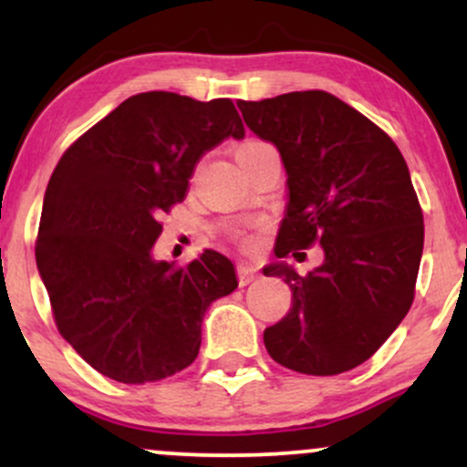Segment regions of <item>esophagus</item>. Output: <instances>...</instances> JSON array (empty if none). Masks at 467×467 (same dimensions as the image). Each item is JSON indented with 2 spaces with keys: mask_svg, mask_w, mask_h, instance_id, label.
Segmentation results:
<instances>
[{
  "mask_svg": "<svg viewBox=\"0 0 467 467\" xmlns=\"http://www.w3.org/2000/svg\"><path fill=\"white\" fill-rule=\"evenodd\" d=\"M237 276H239V285H248V283H252L256 276H259V267L250 264H241L237 267Z\"/></svg>",
  "mask_w": 467,
  "mask_h": 467,
  "instance_id": "esophagus-1",
  "label": "esophagus"
}]
</instances>
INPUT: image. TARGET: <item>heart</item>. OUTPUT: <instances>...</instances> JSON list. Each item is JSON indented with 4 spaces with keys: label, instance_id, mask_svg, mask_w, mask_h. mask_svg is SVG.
<instances>
[{
    "label": "heart",
    "instance_id": "1",
    "mask_svg": "<svg viewBox=\"0 0 467 467\" xmlns=\"http://www.w3.org/2000/svg\"><path fill=\"white\" fill-rule=\"evenodd\" d=\"M267 144H264V142H259V140H250V142H244L239 147V151H237V158H241V155H248V153H254V151H259V149H265Z\"/></svg>",
    "mask_w": 467,
    "mask_h": 467
}]
</instances>
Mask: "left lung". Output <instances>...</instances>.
Returning a JSON list of instances; mask_svg holds the SVG:
<instances>
[{
  "instance_id": "left-lung-1",
  "label": "left lung",
  "mask_w": 467,
  "mask_h": 467,
  "mask_svg": "<svg viewBox=\"0 0 467 467\" xmlns=\"http://www.w3.org/2000/svg\"><path fill=\"white\" fill-rule=\"evenodd\" d=\"M237 105L287 175L278 261L264 275L287 283L292 307L264 331L265 349L298 373L351 371L398 329L415 296L423 217L404 155L367 116L318 89ZM312 243L326 259L301 277L282 259Z\"/></svg>"
}]
</instances>
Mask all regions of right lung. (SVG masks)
I'll list each match as a JSON object with an SVG mask.
<instances>
[{
  "mask_svg": "<svg viewBox=\"0 0 467 467\" xmlns=\"http://www.w3.org/2000/svg\"><path fill=\"white\" fill-rule=\"evenodd\" d=\"M244 136L233 100L144 92L58 160L44 197L36 267L58 331L99 373L144 384L197 358L203 314L237 289V272L215 250L186 267L158 261V219L184 200L202 155Z\"/></svg>",
  "mask_w": 467,
  "mask_h": 467,
  "instance_id": "add662e5",
  "label": "right lung"
}]
</instances>
